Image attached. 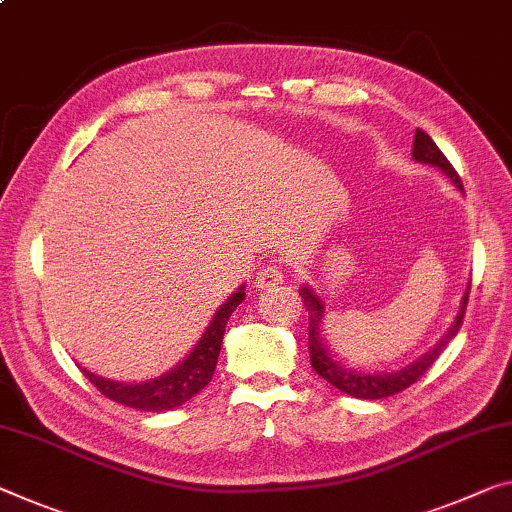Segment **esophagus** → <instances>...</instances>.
Returning <instances> with one entry per match:
<instances>
[{
  "instance_id": "obj_1",
  "label": "esophagus",
  "mask_w": 512,
  "mask_h": 512,
  "mask_svg": "<svg viewBox=\"0 0 512 512\" xmlns=\"http://www.w3.org/2000/svg\"><path fill=\"white\" fill-rule=\"evenodd\" d=\"M281 281H283V267L279 263H274V261L265 263L256 274V286L263 288V290L279 286Z\"/></svg>"
}]
</instances>
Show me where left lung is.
Masks as SVG:
<instances>
[{
	"label": "left lung",
	"mask_w": 512,
	"mask_h": 512,
	"mask_svg": "<svg viewBox=\"0 0 512 512\" xmlns=\"http://www.w3.org/2000/svg\"><path fill=\"white\" fill-rule=\"evenodd\" d=\"M412 157H414L416 162L439 167L462 190L458 171H455L453 164L446 160V155L439 151L437 144L430 139L428 132H423L421 128L416 130V135H414ZM302 297H304L306 309L311 311V318H309V357H311L313 371H316L322 377V380H327L338 391L348 393V396L375 400V398H387V396H393V393L405 391L407 387H410V384H414L416 380H419V377L426 373L432 364H435L437 357L442 355V350L446 348V343L451 341V338L460 332L462 320H465L467 302H469V290H467L465 300H462V309L458 313V318H455L453 327L448 329L446 336L435 345V348H432L430 352H426V355H423L419 361H414V364L405 366L403 371L375 373V375H366V373H359V371H348V368H343L341 364H336V361L327 355L325 343H322V338H320L322 304H320L318 297L313 295L306 286L302 288Z\"/></svg>",
	"instance_id": "obj_1"
}]
</instances>
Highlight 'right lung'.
Instances as JSON below:
<instances>
[{"instance_id": "obj_1", "label": "right lung", "mask_w": 512, "mask_h": 512, "mask_svg": "<svg viewBox=\"0 0 512 512\" xmlns=\"http://www.w3.org/2000/svg\"><path fill=\"white\" fill-rule=\"evenodd\" d=\"M242 300H245V293H242V288H238L229 297V302L222 304V309L215 313L206 334L201 336L199 345L190 352V357L180 361V366H176L174 371L157 377V380L144 384H121L105 380V377H98L89 371H84V375L89 377V382L102 393V396L116 400V403L121 405L135 407V410L141 412L174 410V407L187 403V400L194 398L196 393L208 387L212 373H215L219 350H222L226 322H229L235 306Z\"/></svg>"}]
</instances>
